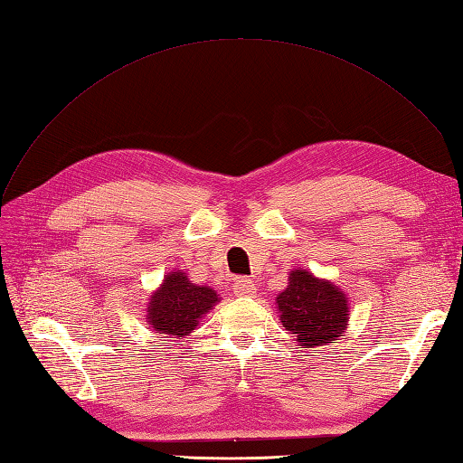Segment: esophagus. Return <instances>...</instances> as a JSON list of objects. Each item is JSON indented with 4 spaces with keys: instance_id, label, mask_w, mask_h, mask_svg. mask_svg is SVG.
<instances>
[{
    "instance_id": "esophagus-1",
    "label": "esophagus",
    "mask_w": 463,
    "mask_h": 463,
    "mask_svg": "<svg viewBox=\"0 0 463 463\" xmlns=\"http://www.w3.org/2000/svg\"><path fill=\"white\" fill-rule=\"evenodd\" d=\"M233 290H235V294L247 296V294H251V292L255 290V284H253V280H251V279H247V277H237V279L233 280Z\"/></svg>"
}]
</instances>
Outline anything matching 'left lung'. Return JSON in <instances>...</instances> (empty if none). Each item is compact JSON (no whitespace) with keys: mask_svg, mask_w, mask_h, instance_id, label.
<instances>
[{"mask_svg":"<svg viewBox=\"0 0 463 463\" xmlns=\"http://www.w3.org/2000/svg\"><path fill=\"white\" fill-rule=\"evenodd\" d=\"M280 321L302 348L319 346L343 333L346 296L306 270H292L288 288L277 298Z\"/></svg>","mask_w":463,"mask_h":463,"instance_id":"1","label":"left lung"}]
</instances>
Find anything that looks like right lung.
<instances>
[{"label":"right lung","mask_w":463,"mask_h":463,"mask_svg":"<svg viewBox=\"0 0 463 463\" xmlns=\"http://www.w3.org/2000/svg\"><path fill=\"white\" fill-rule=\"evenodd\" d=\"M218 294L208 286H196L184 272H171L161 288L152 296L147 307V319L154 331L169 336H184L196 329V323L212 306H216Z\"/></svg>","instance_id":"obj_1"}]
</instances>
